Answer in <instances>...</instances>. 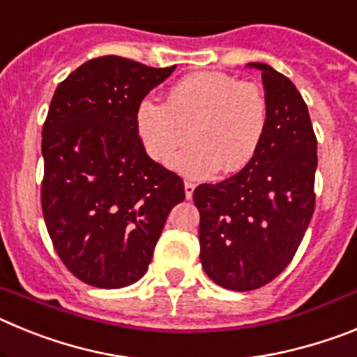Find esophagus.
Returning <instances> with one entry per match:
<instances>
[{"mask_svg": "<svg viewBox=\"0 0 357 357\" xmlns=\"http://www.w3.org/2000/svg\"><path fill=\"white\" fill-rule=\"evenodd\" d=\"M184 191H185V198H193L195 193V184L193 182H184Z\"/></svg>", "mask_w": 357, "mask_h": 357, "instance_id": "obj_1", "label": "esophagus"}]
</instances>
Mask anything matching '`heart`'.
<instances>
[{
  "instance_id": "obj_1",
  "label": "heart",
  "mask_w": 357,
  "mask_h": 357,
  "mask_svg": "<svg viewBox=\"0 0 357 357\" xmlns=\"http://www.w3.org/2000/svg\"><path fill=\"white\" fill-rule=\"evenodd\" d=\"M268 128V102L254 82L225 73H193L176 82L166 102L144 98L135 110V130L148 155L173 162L191 178H207L218 169L236 173L255 159Z\"/></svg>"
}]
</instances>
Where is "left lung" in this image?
Segmentation results:
<instances>
[{
  "mask_svg": "<svg viewBox=\"0 0 357 357\" xmlns=\"http://www.w3.org/2000/svg\"><path fill=\"white\" fill-rule=\"evenodd\" d=\"M268 128L255 159L193 193L200 211V261L211 280L232 291L272 282L301 245L314 213L317 135L293 82L263 62Z\"/></svg>",
  "mask_w": 357,
  "mask_h": 357,
  "instance_id": "left-lung-1",
  "label": "left lung"
}]
</instances>
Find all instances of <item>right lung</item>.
I'll use <instances>...</instances> for the list:
<instances>
[{"label": "right lung", "instance_id": "obj_1", "mask_svg": "<svg viewBox=\"0 0 357 357\" xmlns=\"http://www.w3.org/2000/svg\"><path fill=\"white\" fill-rule=\"evenodd\" d=\"M175 69L105 55L59 84L43 125L40 204L53 248L73 275L96 288L146 273L184 181L150 159L135 110Z\"/></svg>", "mask_w": 357, "mask_h": 357}]
</instances>
